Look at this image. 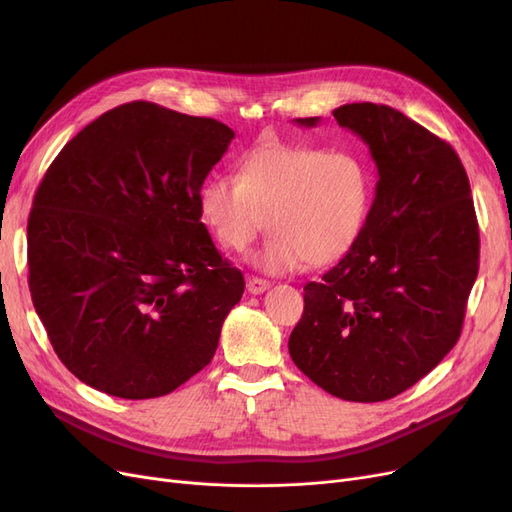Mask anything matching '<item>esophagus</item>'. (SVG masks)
Listing matches in <instances>:
<instances>
[{
	"mask_svg": "<svg viewBox=\"0 0 512 512\" xmlns=\"http://www.w3.org/2000/svg\"><path fill=\"white\" fill-rule=\"evenodd\" d=\"M269 280H262V277H247V292L252 294H262L267 288H269Z\"/></svg>",
	"mask_w": 512,
	"mask_h": 512,
	"instance_id": "esophagus-1",
	"label": "esophagus"
}]
</instances>
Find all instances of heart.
Wrapping results in <instances>:
<instances>
[{"mask_svg":"<svg viewBox=\"0 0 512 512\" xmlns=\"http://www.w3.org/2000/svg\"><path fill=\"white\" fill-rule=\"evenodd\" d=\"M371 203L374 173L354 149L265 145L241 160L237 179L213 177L200 188L203 220L228 250L243 252L262 230L273 232L254 258L267 273L342 260L359 243Z\"/></svg>","mask_w":512,"mask_h":512,"instance_id":"obj_1","label":"heart"}]
</instances>
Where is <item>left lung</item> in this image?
Returning <instances> with one entry per match:
<instances>
[{"label":"left lung","mask_w":512,"mask_h":512,"mask_svg":"<svg viewBox=\"0 0 512 512\" xmlns=\"http://www.w3.org/2000/svg\"><path fill=\"white\" fill-rule=\"evenodd\" d=\"M333 117L367 143L380 179L359 243L305 284L288 350L320 389L371 404L410 389L457 344L480 237L466 168L440 136L386 104H344Z\"/></svg>","instance_id":"8db88e82"}]
</instances>
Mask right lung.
Returning a JSON list of instances; mask_svg holds the SVG:
<instances>
[{"instance_id":"obj_1","label":"right lung","mask_w":512,"mask_h":512,"mask_svg":"<svg viewBox=\"0 0 512 512\" xmlns=\"http://www.w3.org/2000/svg\"><path fill=\"white\" fill-rule=\"evenodd\" d=\"M232 138L215 119L128 102L46 170L27 222L29 292L91 389L162 397L211 363L245 282L200 222V188Z\"/></svg>"}]
</instances>
